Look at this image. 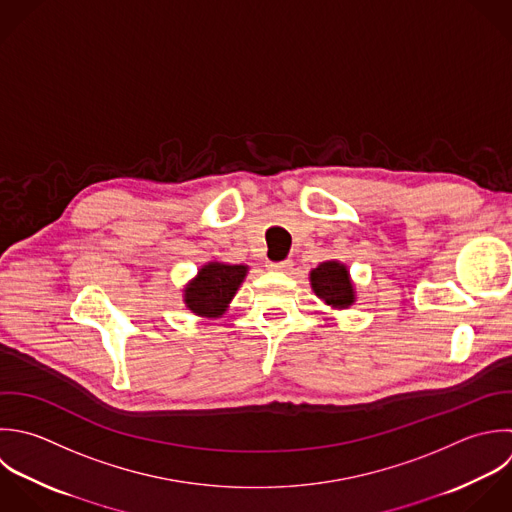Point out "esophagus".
<instances>
[{"label": "esophagus", "instance_id": "esophagus-1", "mask_svg": "<svg viewBox=\"0 0 512 512\" xmlns=\"http://www.w3.org/2000/svg\"><path fill=\"white\" fill-rule=\"evenodd\" d=\"M267 269L269 271H277V273H289L293 269V263L287 259V261H279V263H267Z\"/></svg>", "mask_w": 512, "mask_h": 512}]
</instances>
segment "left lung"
<instances>
[{"label": "left lung", "mask_w": 512, "mask_h": 512, "mask_svg": "<svg viewBox=\"0 0 512 512\" xmlns=\"http://www.w3.org/2000/svg\"><path fill=\"white\" fill-rule=\"evenodd\" d=\"M309 283L313 293L335 311L349 309L357 301V291L349 267L337 259L323 261L311 269Z\"/></svg>", "instance_id": "1"}]
</instances>
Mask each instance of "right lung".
I'll use <instances>...</instances> for the list:
<instances>
[{"instance_id":"right-lung-1","label":"right lung","mask_w":512,"mask_h":512,"mask_svg":"<svg viewBox=\"0 0 512 512\" xmlns=\"http://www.w3.org/2000/svg\"><path fill=\"white\" fill-rule=\"evenodd\" d=\"M249 273L247 265H231L225 261H207L197 269V275L183 287V303L197 317L219 319L241 283Z\"/></svg>"}]
</instances>
